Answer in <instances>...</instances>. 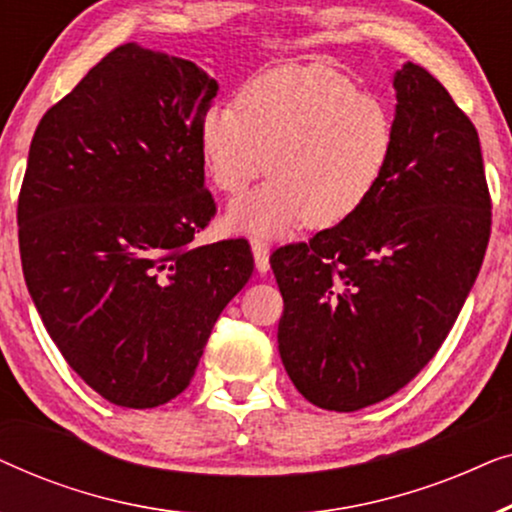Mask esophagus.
<instances>
[{"label": "esophagus", "instance_id": "obj_1", "mask_svg": "<svg viewBox=\"0 0 512 512\" xmlns=\"http://www.w3.org/2000/svg\"><path fill=\"white\" fill-rule=\"evenodd\" d=\"M251 249H254V258H256V268L265 272L270 268V247L268 242L261 240V237H254L251 240Z\"/></svg>", "mask_w": 512, "mask_h": 512}]
</instances>
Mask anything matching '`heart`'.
Listing matches in <instances>:
<instances>
[{"instance_id": "heart-1", "label": "heart", "mask_w": 512, "mask_h": 512, "mask_svg": "<svg viewBox=\"0 0 512 512\" xmlns=\"http://www.w3.org/2000/svg\"><path fill=\"white\" fill-rule=\"evenodd\" d=\"M200 149L221 193L263 188L230 207L244 233L279 235L310 223L333 228L354 216L387 179L396 121L387 102L321 65H284L247 81L235 104H212Z\"/></svg>"}]
</instances>
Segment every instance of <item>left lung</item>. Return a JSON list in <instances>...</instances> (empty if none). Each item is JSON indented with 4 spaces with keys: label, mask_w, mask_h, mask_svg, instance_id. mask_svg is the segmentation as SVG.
<instances>
[{
    "label": "left lung",
    "mask_w": 512,
    "mask_h": 512,
    "mask_svg": "<svg viewBox=\"0 0 512 512\" xmlns=\"http://www.w3.org/2000/svg\"><path fill=\"white\" fill-rule=\"evenodd\" d=\"M394 86L396 153L377 193L347 221L270 256L284 298L279 354L324 410L380 403L433 359L492 233L471 118L412 62Z\"/></svg>",
    "instance_id": "1"
}]
</instances>
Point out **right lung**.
Masks as SVG:
<instances>
[{
	"mask_svg": "<svg viewBox=\"0 0 512 512\" xmlns=\"http://www.w3.org/2000/svg\"><path fill=\"white\" fill-rule=\"evenodd\" d=\"M216 90L193 62L123 44L32 137L18 195L27 289L74 373L121 408L188 387L254 272L244 237L193 244L216 214L200 149Z\"/></svg>",
	"mask_w": 512,
	"mask_h": 512,
	"instance_id": "add662e5",
	"label": "right lung"
}]
</instances>
